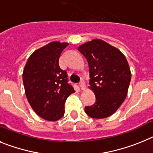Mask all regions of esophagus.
I'll use <instances>...</instances> for the list:
<instances>
[{"label":"esophagus","instance_id":"esophagus-1","mask_svg":"<svg viewBox=\"0 0 153 153\" xmlns=\"http://www.w3.org/2000/svg\"><path fill=\"white\" fill-rule=\"evenodd\" d=\"M79 85H80V88L82 90H85V84L84 82H81L80 83H79Z\"/></svg>","mask_w":153,"mask_h":153}]
</instances>
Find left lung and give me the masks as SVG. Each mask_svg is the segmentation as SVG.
Instances as JSON below:
<instances>
[{"instance_id": "obj_1", "label": "left lung", "mask_w": 153, "mask_h": 153, "mask_svg": "<svg viewBox=\"0 0 153 153\" xmlns=\"http://www.w3.org/2000/svg\"><path fill=\"white\" fill-rule=\"evenodd\" d=\"M88 61L89 85L96 102L85 107L88 116L102 119L111 116L122 104L131 79L126 57L102 39H92L78 47Z\"/></svg>"}]
</instances>
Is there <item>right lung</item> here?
Wrapping results in <instances>:
<instances>
[{
  "instance_id": "right-lung-1",
  "label": "right lung",
  "mask_w": 153,
  "mask_h": 153,
  "mask_svg": "<svg viewBox=\"0 0 153 153\" xmlns=\"http://www.w3.org/2000/svg\"><path fill=\"white\" fill-rule=\"evenodd\" d=\"M68 43L51 42L30 55L23 70L25 96L36 114L56 121L65 114L66 99L74 92L67 72L59 67V57Z\"/></svg>"
}]
</instances>
